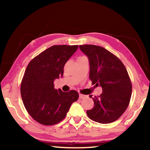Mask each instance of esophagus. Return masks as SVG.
<instances>
[{
  "instance_id": "34e87169",
  "label": "esophagus",
  "mask_w": 150,
  "mask_h": 150,
  "mask_svg": "<svg viewBox=\"0 0 150 150\" xmlns=\"http://www.w3.org/2000/svg\"><path fill=\"white\" fill-rule=\"evenodd\" d=\"M86 95H82V94H79V98H81V99H82V98H84L85 97H86Z\"/></svg>"
}]
</instances>
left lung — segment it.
Returning a JSON list of instances; mask_svg holds the SVG:
<instances>
[{
  "label": "left lung",
  "mask_w": 150,
  "mask_h": 150,
  "mask_svg": "<svg viewBox=\"0 0 150 150\" xmlns=\"http://www.w3.org/2000/svg\"><path fill=\"white\" fill-rule=\"evenodd\" d=\"M79 48L88 59L92 84L103 88L100 96H89L94 101V107L87 111V115L101 124L115 122L125 112L131 98L132 83L125 66L103 47L82 45Z\"/></svg>",
  "instance_id": "obj_1"
}]
</instances>
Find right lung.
Segmentation results:
<instances>
[{
    "instance_id": "obj_1",
    "label": "right lung",
    "mask_w": 150,
    "mask_h": 150,
    "mask_svg": "<svg viewBox=\"0 0 150 150\" xmlns=\"http://www.w3.org/2000/svg\"><path fill=\"white\" fill-rule=\"evenodd\" d=\"M78 45H53L34 57L28 65L20 93L29 115L40 124L51 126L64 119L72 103L77 101L75 91L63 92L54 88V81L62 77L66 62Z\"/></svg>"
}]
</instances>
